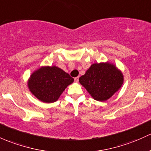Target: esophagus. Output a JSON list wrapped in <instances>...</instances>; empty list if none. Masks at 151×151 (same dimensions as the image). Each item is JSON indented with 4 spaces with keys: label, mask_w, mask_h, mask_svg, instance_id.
<instances>
[{
    "label": "esophagus",
    "mask_w": 151,
    "mask_h": 151,
    "mask_svg": "<svg viewBox=\"0 0 151 151\" xmlns=\"http://www.w3.org/2000/svg\"><path fill=\"white\" fill-rule=\"evenodd\" d=\"M78 80H79V78L78 77L75 78V81L76 82H78Z\"/></svg>",
    "instance_id": "esophagus-1"
}]
</instances>
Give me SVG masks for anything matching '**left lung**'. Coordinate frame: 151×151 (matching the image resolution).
I'll use <instances>...</instances> for the list:
<instances>
[{"label": "left lung", "instance_id": "left-lung-1", "mask_svg": "<svg viewBox=\"0 0 151 151\" xmlns=\"http://www.w3.org/2000/svg\"><path fill=\"white\" fill-rule=\"evenodd\" d=\"M79 82L95 100L104 101L121 88L124 77L112 63H94L79 78Z\"/></svg>", "mask_w": 151, "mask_h": 151}]
</instances>
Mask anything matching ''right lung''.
Listing matches in <instances>:
<instances>
[{
	"instance_id": "1",
	"label": "right lung",
	"mask_w": 151,
	"mask_h": 151,
	"mask_svg": "<svg viewBox=\"0 0 151 151\" xmlns=\"http://www.w3.org/2000/svg\"><path fill=\"white\" fill-rule=\"evenodd\" d=\"M74 79L56 66H44L35 70L28 81V88L40 101L52 103Z\"/></svg>"
}]
</instances>
